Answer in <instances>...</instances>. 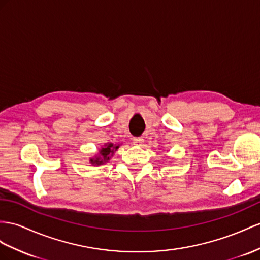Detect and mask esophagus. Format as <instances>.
<instances>
[{
	"instance_id": "1",
	"label": "esophagus",
	"mask_w": 260,
	"mask_h": 260,
	"mask_svg": "<svg viewBox=\"0 0 260 260\" xmlns=\"http://www.w3.org/2000/svg\"><path fill=\"white\" fill-rule=\"evenodd\" d=\"M144 142V138L143 137H135L133 138V143H134V145L136 146H141Z\"/></svg>"
}]
</instances>
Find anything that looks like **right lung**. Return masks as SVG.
<instances>
[{
  "instance_id": "add662e5",
  "label": "right lung",
  "mask_w": 260,
  "mask_h": 260,
  "mask_svg": "<svg viewBox=\"0 0 260 260\" xmlns=\"http://www.w3.org/2000/svg\"><path fill=\"white\" fill-rule=\"evenodd\" d=\"M119 144H113V143H106L103 147H101L99 149V152L93 156L92 158H90V164L92 166H100L103 165L105 162H108L110 159L112 158L113 154L118 149Z\"/></svg>"
}]
</instances>
